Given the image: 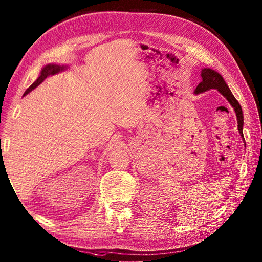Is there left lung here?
Listing matches in <instances>:
<instances>
[{"instance_id": "left-lung-1", "label": "left lung", "mask_w": 262, "mask_h": 262, "mask_svg": "<svg viewBox=\"0 0 262 262\" xmlns=\"http://www.w3.org/2000/svg\"><path fill=\"white\" fill-rule=\"evenodd\" d=\"M200 76H202V82L197 85L196 90H194V94H199L210 90V89H216L222 96L226 98L227 101L230 102V104L234 109L235 114H236V119H237V129L240 135L243 138V113H242V108L240 103L237 102V100L235 97L233 96L230 88L227 86L225 83L223 76H222L219 72H216L215 70L211 69H203L202 73H200ZM244 140V138H243Z\"/></svg>"}]
</instances>
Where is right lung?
Masks as SVG:
<instances>
[{"mask_svg": "<svg viewBox=\"0 0 262 262\" xmlns=\"http://www.w3.org/2000/svg\"><path fill=\"white\" fill-rule=\"evenodd\" d=\"M69 66L66 65H58V64H47L46 66H43V68L41 69V72H40V75L38 76V79L32 83V84L27 89L26 92L24 93V97L27 96L28 93L31 92L33 89L37 88L39 84H40L41 82H43V80L46 79L47 76L49 75H54V74H57L59 73V72H63L65 70H68Z\"/></svg>", "mask_w": 262, "mask_h": 262, "instance_id": "add662e5", "label": "right lung"}]
</instances>
